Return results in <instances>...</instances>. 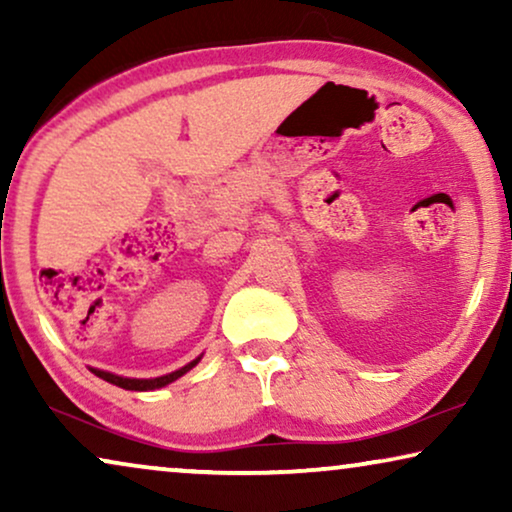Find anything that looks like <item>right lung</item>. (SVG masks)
I'll list each match as a JSON object with an SVG mask.
<instances>
[{"label": "right lung", "mask_w": 512, "mask_h": 512, "mask_svg": "<svg viewBox=\"0 0 512 512\" xmlns=\"http://www.w3.org/2000/svg\"><path fill=\"white\" fill-rule=\"evenodd\" d=\"M198 361H200V359H195V361L188 363V366L174 370V373H170V375L153 377V380H130V377H118V375H114V373H107V370H95V368H93V373H95L97 377H102V380L116 384V387H121V389H128V391H151V389H160V387H165V384L174 382V380H177V377L188 373V370H191Z\"/></svg>", "instance_id": "add662e5"}]
</instances>
